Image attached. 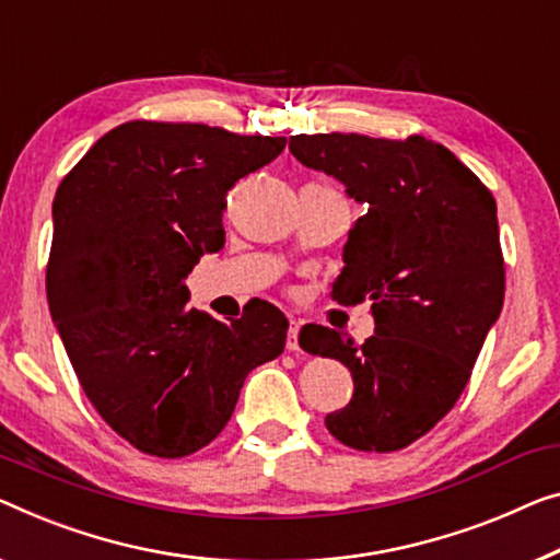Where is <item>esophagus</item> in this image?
<instances>
[{"instance_id": "obj_1", "label": "esophagus", "mask_w": 560, "mask_h": 560, "mask_svg": "<svg viewBox=\"0 0 560 560\" xmlns=\"http://www.w3.org/2000/svg\"><path fill=\"white\" fill-rule=\"evenodd\" d=\"M299 329H302V324H299V322L289 324V331H287V349H289V352H299Z\"/></svg>"}]
</instances>
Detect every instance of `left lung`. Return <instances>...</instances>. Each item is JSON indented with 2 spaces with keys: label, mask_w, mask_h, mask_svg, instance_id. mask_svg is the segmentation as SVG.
I'll return each mask as SVG.
<instances>
[{
  "label": "left lung",
  "mask_w": 560,
  "mask_h": 560,
  "mask_svg": "<svg viewBox=\"0 0 560 560\" xmlns=\"http://www.w3.org/2000/svg\"><path fill=\"white\" fill-rule=\"evenodd\" d=\"M289 150L366 206L331 296L345 306L370 302L374 334L364 345L327 327L299 334L304 352L334 357L354 380L349 405L324 422L354 450H402L453 410L503 308L495 198L422 136L302 132Z\"/></svg>",
  "instance_id": "8db88e82"
}]
</instances>
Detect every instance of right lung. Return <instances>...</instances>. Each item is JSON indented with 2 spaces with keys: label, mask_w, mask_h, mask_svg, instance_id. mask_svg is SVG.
Listing matches in <instances>:
<instances>
[{
  "label": "right lung",
  "mask_w": 560,
  "mask_h": 560,
  "mask_svg": "<svg viewBox=\"0 0 560 560\" xmlns=\"http://www.w3.org/2000/svg\"><path fill=\"white\" fill-rule=\"evenodd\" d=\"M283 145L200 122L130 120L57 188L49 314L88 399L140 453L206 447L248 372L283 352L289 322L277 306L252 304L226 324L186 306L183 283L226 241L229 190Z\"/></svg>",
  "instance_id": "obj_1"
}]
</instances>
